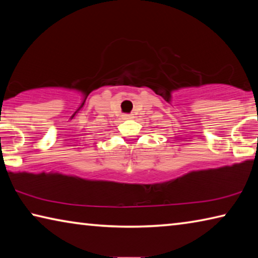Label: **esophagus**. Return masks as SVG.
<instances>
[{"label": "esophagus", "mask_w": 258, "mask_h": 258, "mask_svg": "<svg viewBox=\"0 0 258 258\" xmlns=\"http://www.w3.org/2000/svg\"><path fill=\"white\" fill-rule=\"evenodd\" d=\"M124 118H125V119H130V118H132V115H124Z\"/></svg>", "instance_id": "esophagus-1"}]
</instances>
